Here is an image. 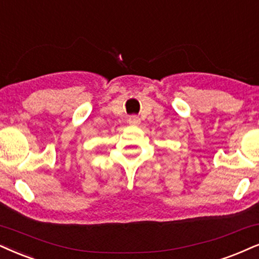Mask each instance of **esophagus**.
Instances as JSON below:
<instances>
[{
    "label": "esophagus",
    "instance_id": "obj_1",
    "mask_svg": "<svg viewBox=\"0 0 259 259\" xmlns=\"http://www.w3.org/2000/svg\"><path fill=\"white\" fill-rule=\"evenodd\" d=\"M127 122H129L130 125H139V124L141 123V119H140L139 116H136V114H133V116L129 117V120H127Z\"/></svg>",
    "mask_w": 259,
    "mask_h": 259
}]
</instances>
